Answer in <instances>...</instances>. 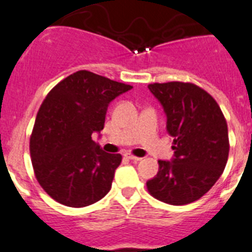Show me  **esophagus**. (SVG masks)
Returning <instances> with one entry per match:
<instances>
[{
    "mask_svg": "<svg viewBox=\"0 0 252 252\" xmlns=\"http://www.w3.org/2000/svg\"><path fill=\"white\" fill-rule=\"evenodd\" d=\"M124 158H128V160H132V161H139V160H142V158H138V156H134L133 154H129V152H126Z\"/></svg>",
    "mask_w": 252,
    "mask_h": 252,
    "instance_id": "obj_1",
    "label": "esophagus"
}]
</instances>
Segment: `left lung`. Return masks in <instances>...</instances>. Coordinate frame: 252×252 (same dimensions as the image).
I'll return each instance as SVG.
<instances>
[{
	"label": "left lung",
	"instance_id": "8db88e82",
	"mask_svg": "<svg viewBox=\"0 0 252 252\" xmlns=\"http://www.w3.org/2000/svg\"><path fill=\"white\" fill-rule=\"evenodd\" d=\"M166 114L173 161L158 160L156 177L146 183L158 201L187 205L201 198L223 173L229 154L227 120L210 94L189 82L149 84Z\"/></svg>",
	"mask_w": 252,
	"mask_h": 252
}]
</instances>
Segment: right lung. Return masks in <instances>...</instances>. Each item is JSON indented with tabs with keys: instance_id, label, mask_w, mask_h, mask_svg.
<instances>
[{
	"instance_id": "obj_1",
	"label": "right lung",
	"mask_w": 252,
	"mask_h": 252,
	"mask_svg": "<svg viewBox=\"0 0 252 252\" xmlns=\"http://www.w3.org/2000/svg\"><path fill=\"white\" fill-rule=\"evenodd\" d=\"M132 86L88 70L63 79L48 92L31 134L32 165L55 201L84 208L110 191L120 154H106L92 139L103 129L109 103Z\"/></svg>"
}]
</instances>
